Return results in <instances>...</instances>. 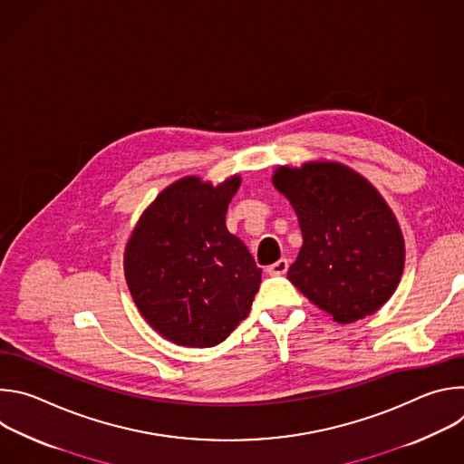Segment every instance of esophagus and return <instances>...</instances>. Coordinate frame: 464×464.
<instances>
[{
  "mask_svg": "<svg viewBox=\"0 0 464 464\" xmlns=\"http://www.w3.org/2000/svg\"><path fill=\"white\" fill-rule=\"evenodd\" d=\"M286 272H288V260L286 258H279L277 262L272 264V266H268L270 276H285Z\"/></svg>",
  "mask_w": 464,
  "mask_h": 464,
  "instance_id": "esophagus-1",
  "label": "esophagus"
}]
</instances>
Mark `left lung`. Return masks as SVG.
Segmentation results:
<instances>
[{"mask_svg": "<svg viewBox=\"0 0 464 464\" xmlns=\"http://www.w3.org/2000/svg\"><path fill=\"white\" fill-rule=\"evenodd\" d=\"M274 185L290 200L303 233L290 283L342 324L382 308L401 283L406 249L380 192L334 161L279 167Z\"/></svg>", "mask_w": 464, "mask_h": 464, "instance_id": "8db88e82", "label": "left lung"}]
</instances>
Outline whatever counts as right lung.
Here are the masks:
<instances>
[{"label": "right lung", "instance_id": "add662e5", "mask_svg": "<svg viewBox=\"0 0 464 464\" xmlns=\"http://www.w3.org/2000/svg\"><path fill=\"white\" fill-rule=\"evenodd\" d=\"M240 176L213 187L196 176L169 185L143 213L124 249L134 303L165 340L222 343L249 314L262 270L226 227Z\"/></svg>", "mask_w": 464, "mask_h": 464}]
</instances>
